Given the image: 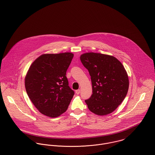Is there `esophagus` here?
Instances as JSON below:
<instances>
[{"label": "esophagus", "instance_id": "34e87169", "mask_svg": "<svg viewBox=\"0 0 155 155\" xmlns=\"http://www.w3.org/2000/svg\"><path fill=\"white\" fill-rule=\"evenodd\" d=\"M75 93H76V94H80V89L77 90L75 91Z\"/></svg>", "mask_w": 155, "mask_h": 155}]
</instances>
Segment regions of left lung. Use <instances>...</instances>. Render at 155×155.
<instances>
[{"label":"left lung","instance_id":"obj_1","mask_svg":"<svg viewBox=\"0 0 155 155\" xmlns=\"http://www.w3.org/2000/svg\"><path fill=\"white\" fill-rule=\"evenodd\" d=\"M88 69L92 83L93 94L85 101L88 109L103 116L114 112L125 99L129 87L127 72L115 57L88 52L80 56Z\"/></svg>","mask_w":155,"mask_h":155}]
</instances>
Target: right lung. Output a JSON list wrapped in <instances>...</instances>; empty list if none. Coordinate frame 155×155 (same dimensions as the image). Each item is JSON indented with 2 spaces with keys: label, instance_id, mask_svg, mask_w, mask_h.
I'll return each instance as SVG.
<instances>
[{
  "label": "right lung",
  "instance_id": "add662e5",
  "mask_svg": "<svg viewBox=\"0 0 155 155\" xmlns=\"http://www.w3.org/2000/svg\"><path fill=\"white\" fill-rule=\"evenodd\" d=\"M74 54L45 53L31 64L25 77L27 93L43 115L56 118L68 109L74 92L68 86L66 72Z\"/></svg>",
  "mask_w": 155,
  "mask_h": 155
}]
</instances>
